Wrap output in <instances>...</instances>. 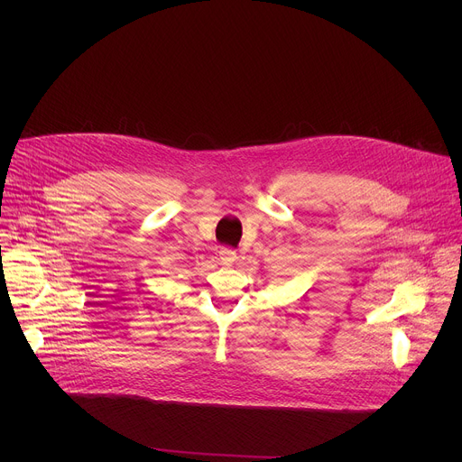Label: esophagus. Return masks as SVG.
Returning <instances> with one entry per match:
<instances>
[{
	"label": "esophagus",
	"instance_id": "34e87169",
	"mask_svg": "<svg viewBox=\"0 0 462 462\" xmlns=\"http://www.w3.org/2000/svg\"><path fill=\"white\" fill-rule=\"evenodd\" d=\"M219 259H221L223 265H232V263L237 259V254H236L234 248L225 246V248L219 250Z\"/></svg>",
	"mask_w": 462,
	"mask_h": 462
}]
</instances>
